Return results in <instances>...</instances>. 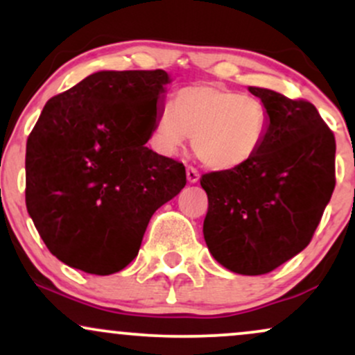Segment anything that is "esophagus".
Listing matches in <instances>:
<instances>
[{"instance_id": "obj_1", "label": "esophagus", "mask_w": 355, "mask_h": 355, "mask_svg": "<svg viewBox=\"0 0 355 355\" xmlns=\"http://www.w3.org/2000/svg\"><path fill=\"white\" fill-rule=\"evenodd\" d=\"M198 178H200V173L193 166H187V180H189V183H197Z\"/></svg>"}]
</instances>
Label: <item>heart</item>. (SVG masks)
I'll list each match as a JSON object with an SVG mask.
<instances>
[{"label": "heart", "instance_id": "b5f03b06", "mask_svg": "<svg viewBox=\"0 0 355 355\" xmlns=\"http://www.w3.org/2000/svg\"><path fill=\"white\" fill-rule=\"evenodd\" d=\"M155 133L166 155H177L193 137L195 155L214 170H234L260 152L268 133V112L260 100L218 85L178 89L158 113Z\"/></svg>", "mask_w": 355, "mask_h": 355}]
</instances>
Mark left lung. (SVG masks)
I'll return each mask as SVG.
<instances>
[{
    "label": "left lung",
    "instance_id": "1",
    "mask_svg": "<svg viewBox=\"0 0 355 355\" xmlns=\"http://www.w3.org/2000/svg\"><path fill=\"white\" fill-rule=\"evenodd\" d=\"M268 112V133L245 165L200 178L209 197L203 237L220 266L272 272L311 242L336 187V138L317 108L248 87Z\"/></svg>",
    "mask_w": 355,
    "mask_h": 355
}]
</instances>
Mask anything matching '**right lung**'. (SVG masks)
I'll return each mask as SVG.
<instances>
[{"instance_id": "add662e5", "label": "right lung", "mask_w": 355, "mask_h": 355, "mask_svg": "<svg viewBox=\"0 0 355 355\" xmlns=\"http://www.w3.org/2000/svg\"><path fill=\"white\" fill-rule=\"evenodd\" d=\"M168 73L96 71L44 105L26 141V209L63 263L110 275L135 259L185 166L145 146Z\"/></svg>"}]
</instances>
